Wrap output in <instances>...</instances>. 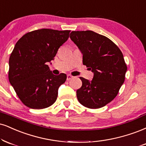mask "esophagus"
Segmentation results:
<instances>
[{
    "mask_svg": "<svg viewBox=\"0 0 146 146\" xmlns=\"http://www.w3.org/2000/svg\"><path fill=\"white\" fill-rule=\"evenodd\" d=\"M73 77L72 76V75H67V76H66V80H67L68 81V80H71L72 78H73Z\"/></svg>",
    "mask_w": 146,
    "mask_h": 146,
    "instance_id": "esophagus-1",
    "label": "esophagus"
}]
</instances>
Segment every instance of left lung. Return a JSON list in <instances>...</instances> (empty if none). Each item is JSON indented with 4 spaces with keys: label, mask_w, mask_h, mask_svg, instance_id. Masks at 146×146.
<instances>
[{
    "label": "left lung",
    "mask_w": 146,
    "mask_h": 146,
    "mask_svg": "<svg viewBox=\"0 0 146 146\" xmlns=\"http://www.w3.org/2000/svg\"><path fill=\"white\" fill-rule=\"evenodd\" d=\"M70 38L83 54V64L94 73L92 81L80 78L77 97L84 107L98 109L110 103L123 84L127 66L118 47L91 31H72Z\"/></svg>",
    "instance_id": "8db88e82"
}]
</instances>
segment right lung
Returning <instances> with one entry per match:
<instances>
[{
    "instance_id": "1",
    "label": "right lung",
    "mask_w": 146,
    "mask_h": 146,
    "mask_svg": "<svg viewBox=\"0 0 146 146\" xmlns=\"http://www.w3.org/2000/svg\"><path fill=\"white\" fill-rule=\"evenodd\" d=\"M70 31L43 29L26 33L15 44L9 60V80L26 106L44 109L57 99L66 75H55L47 65L59 47L67 41Z\"/></svg>"
}]
</instances>
